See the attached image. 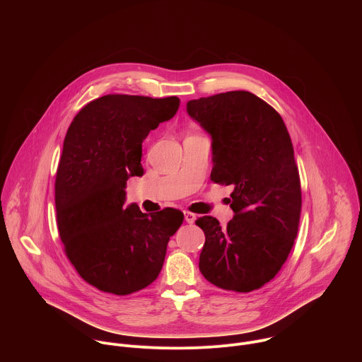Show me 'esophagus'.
<instances>
[{"instance_id":"obj_1","label":"esophagus","mask_w":362,"mask_h":362,"mask_svg":"<svg viewBox=\"0 0 362 362\" xmlns=\"http://www.w3.org/2000/svg\"><path fill=\"white\" fill-rule=\"evenodd\" d=\"M185 221H186L187 223H194L196 215L192 214V212H186V211H185Z\"/></svg>"}]
</instances>
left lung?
Masks as SVG:
<instances>
[{
  "label": "left lung",
  "instance_id": "8db88e82",
  "mask_svg": "<svg viewBox=\"0 0 362 362\" xmlns=\"http://www.w3.org/2000/svg\"><path fill=\"white\" fill-rule=\"evenodd\" d=\"M186 110L212 139V180L233 186L226 228L212 216L196 221L206 236L199 269L226 291L259 289L285 264L299 225L300 183L286 126L249 91L189 100Z\"/></svg>",
  "mask_w": 362,
  "mask_h": 362
}]
</instances>
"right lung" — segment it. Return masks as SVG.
<instances>
[{"instance_id":"add662e5","label":"right lung","mask_w":362,"mask_h":362,"mask_svg":"<svg viewBox=\"0 0 362 362\" xmlns=\"http://www.w3.org/2000/svg\"><path fill=\"white\" fill-rule=\"evenodd\" d=\"M179 97L103 95L71 122L56 179L57 226L78 275L103 292L129 295L162 271L180 211L143 214L126 204V183L143 176L141 144L170 120Z\"/></svg>"}]
</instances>
